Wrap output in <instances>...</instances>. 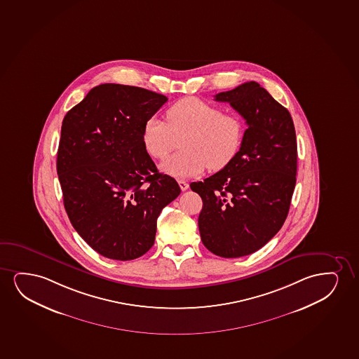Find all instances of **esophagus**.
<instances>
[{
  "mask_svg": "<svg viewBox=\"0 0 359 359\" xmlns=\"http://www.w3.org/2000/svg\"><path fill=\"white\" fill-rule=\"evenodd\" d=\"M177 184H179V187H180L182 191H187V189H189V184L187 182H184V180H179Z\"/></svg>",
  "mask_w": 359,
  "mask_h": 359,
  "instance_id": "34e87169",
  "label": "esophagus"
}]
</instances>
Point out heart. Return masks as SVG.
Here are the masks:
<instances>
[{"label": "heart", "instance_id": "b5f03b06", "mask_svg": "<svg viewBox=\"0 0 359 359\" xmlns=\"http://www.w3.org/2000/svg\"><path fill=\"white\" fill-rule=\"evenodd\" d=\"M243 123L238 114L197 97L182 98L168 108L165 123L157 116L144 121L141 140L154 159H163L177 147V154L161 164V170L175 177L200 175L205 168L226 167L243 144Z\"/></svg>", "mask_w": 359, "mask_h": 359}]
</instances>
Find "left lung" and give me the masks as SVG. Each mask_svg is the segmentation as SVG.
<instances>
[{
  "label": "left lung",
  "instance_id": "obj_1",
  "mask_svg": "<svg viewBox=\"0 0 359 359\" xmlns=\"http://www.w3.org/2000/svg\"><path fill=\"white\" fill-rule=\"evenodd\" d=\"M243 116L247 128L238 154L203 182L201 240L212 253L238 258L258 251L279 231L296 185L297 142L289 111L256 81L217 93Z\"/></svg>",
  "mask_w": 359,
  "mask_h": 359
}]
</instances>
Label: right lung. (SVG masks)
<instances>
[{"label": "right lung", "instance_id": "1", "mask_svg": "<svg viewBox=\"0 0 359 359\" xmlns=\"http://www.w3.org/2000/svg\"><path fill=\"white\" fill-rule=\"evenodd\" d=\"M168 98L121 84L98 85L62 123L57 174L70 223L95 251L131 261L154 246L157 218L180 195L144 151V121Z\"/></svg>", "mask_w": 359, "mask_h": 359}]
</instances>
